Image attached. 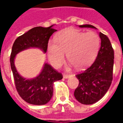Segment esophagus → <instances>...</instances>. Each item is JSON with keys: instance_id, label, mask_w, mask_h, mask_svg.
Segmentation results:
<instances>
[{"instance_id": "1", "label": "esophagus", "mask_w": 123, "mask_h": 123, "mask_svg": "<svg viewBox=\"0 0 123 123\" xmlns=\"http://www.w3.org/2000/svg\"><path fill=\"white\" fill-rule=\"evenodd\" d=\"M71 76H72V75L67 74H63V77H64V78H68L71 77Z\"/></svg>"}]
</instances>
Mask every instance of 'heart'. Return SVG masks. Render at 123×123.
Returning <instances> with one entry per match:
<instances>
[{"instance_id": "obj_1", "label": "heart", "mask_w": 123, "mask_h": 123, "mask_svg": "<svg viewBox=\"0 0 123 123\" xmlns=\"http://www.w3.org/2000/svg\"><path fill=\"white\" fill-rule=\"evenodd\" d=\"M100 45V37L94 31L83 32L68 29L59 33L56 41H50L48 44L49 59L55 67L63 62L65 53L75 68L83 69L93 61Z\"/></svg>"}]
</instances>
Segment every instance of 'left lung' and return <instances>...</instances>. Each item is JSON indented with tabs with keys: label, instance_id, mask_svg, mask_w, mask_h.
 <instances>
[{
	"label": "left lung",
	"instance_id": "obj_1",
	"mask_svg": "<svg viewBox=\"0 0 123 123\" xmlns=\"http://www.w3.org/2000/svg\"><path fill=\"white\" fill-rule=\"evenodd\" d=\"M80 28H95L89 24L80 25ZM101 47L95 61L87 69L76 76L79 84L74 91L75 98L80 103L90 105L103 98L113 80L114 51L109 38L99 33Z\"/></svg>",
	"mask_w": 123,
	"mask_h": 123
}]
</instances>
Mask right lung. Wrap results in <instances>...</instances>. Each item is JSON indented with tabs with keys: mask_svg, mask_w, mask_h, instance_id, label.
I'll use <instances>...</instances> for the list:
<instances>
[{
	"mask_svg": "<svg viewBox=\"0 0 123 123\" xmlns=\"http://www.w3.org/2000/svg\"><path fill=\"white\" fill-rule=\"evenodd\" d=\"M51 25L48 28L35 27L15 40L10 55V66L15 86L18 94L27 103L32 105H45L51 100L53 92V83L61 80L62 74L45 63L40 74L34 79L26 80L20 76L14 66L16 55L20 51L30 47L41 49L46 53L48 42L51 35L56 30Z\"/></svg>",
	"mask_w": 123,
	"mask_h": 123,
	"instance_id": "right-lung-1",
	"label": "right lung"
}]
</instances>
